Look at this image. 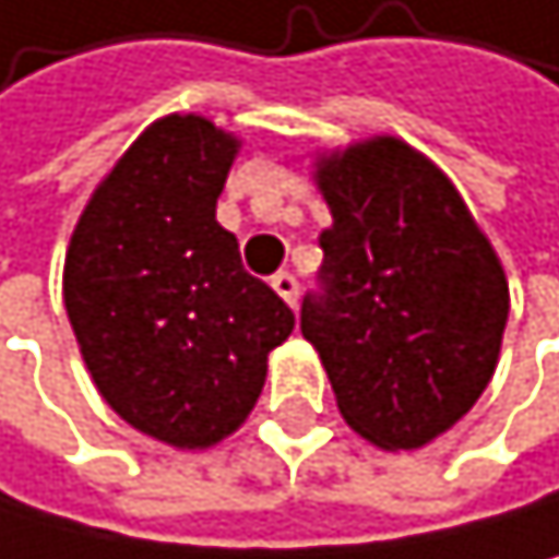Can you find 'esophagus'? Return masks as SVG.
<instances>
[{
  "label": "esophagus",
  "mask_w": 559,
  "mask_h": 559,
  "mask_svg": "<svg viewBox=\"0 0 559 559\" xmlns=\"http://www.w3.org/2000/svg\"><path fill=\"white\" fill-rule=\"evenodd\" d=\"M271 285H274V292L282 295V299H285L288 306L299 302V277H295V274H288V271L274 274V277H271Z\"/></svg>",
  "instance_id": "1"
}]
</instances>
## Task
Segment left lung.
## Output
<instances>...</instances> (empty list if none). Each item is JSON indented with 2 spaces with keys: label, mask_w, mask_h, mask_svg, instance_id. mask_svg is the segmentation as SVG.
Returning a JSON list of instances; mask_svg holds the SVG:
<instances>
[{
  "label": "left lung",
  "mask_w": 559,
  "mask_h": 559,
  "mask_svg": "<svg viewBox=\"0 0 559 559\" xmlns=\"http://www.w3.org/2000/svg\"><path fill=\"white\" fill-rule=\"evenodd\" d=\"M334 225L302 337L344 420L379 449H420L463 417L498 368L508 277L466 201L407 142L347 145L317 163Z\"/></svg>",
  "instance_id": "1"
}]
</instances>
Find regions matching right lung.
<instances>
[{
  "label": "right lung",
  "mask_w": 559,
  "mask_h": 559,
  "mask_svg": "<svg viewBox=\"0 0 559 559\" xmlns=\"http://www.w3.org/2000/svg\"><path fill=\"white\" fill-rule=\"evenodd\" d=\"M239 142L198 114L148 124L96 187L66 253V312L100 396L174 449L250 417L295 312L242 271L215 204Z\"/></svg>",
  "instance_id": "1"
}]
</instances>
